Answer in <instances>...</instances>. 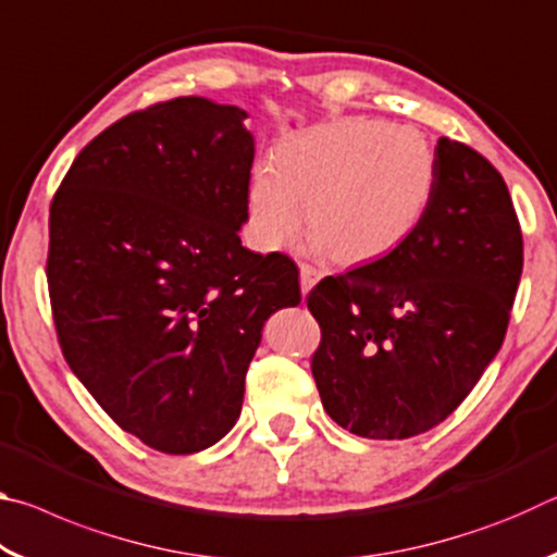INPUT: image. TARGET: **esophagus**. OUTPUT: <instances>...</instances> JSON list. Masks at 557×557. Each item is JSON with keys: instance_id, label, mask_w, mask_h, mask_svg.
<instances>
[{"instance_id": "obj_1", "label": "esophagus", "mask_w": 557, "mask_h": 557, "mask_svg": "<svg viewBox=\"0 0 557 557\" xmlns=\"http://www.w3.org/2000/svg\"><path fill=\"white\" fill-rule=\"evenodd\" d=\"M322 280V270L309 265V262H299V287H301V295H307L309 289H312L317 282Z\"/></svg>"}]
</instances>
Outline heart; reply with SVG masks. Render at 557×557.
<instances>
[{
	"label": "heart",
	"mask_w": 557,
	"mask_h": 557,
	"mask_svg": "<svg viewBox=\"0 0 557 557\" xmlns=\"http://www.w3.org/2000/svg\"><path fill=\"white\" fill-rule=\"evenodd\" d=\"M435 191V152L420 132L342 120L287 143L250 188V235L280 250L305 221L336 262L375 260L418 228Z\"/></svg>",
	"instance_id": "obj_1"
}]
</instances>
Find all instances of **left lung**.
Instances as JSON below:
<instances>
[{"mask_svg":"<svg viewBox=\"0 0 557 557\" xmlns=\"http://www.w3.org/2000/svg\"><path fill=\"white\" fill-rule=\"evenodd\" d=\"M521 270L523 235L504 176L440 137L418 228L307 297L322 329L312 375L329 418L369 440L440 425L502 348Z\"/></svg>","mask_w":557,"mask_h":557,"instance_id":"8db88e82","label":"left lung"}]
</instances>
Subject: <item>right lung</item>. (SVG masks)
Masks as SVG:
<instances>
[{
  "label": "right lung",
  "mask_w": 557,
  "mask_h": 557,
  "mask_svg": "<svg viewBox=\"0 0 557 557\" xmlns=\"http://www.w3.org/2000/svg\"><path fill=\"white\" fill-rule=\"evenodd\" d=\"M248 112L174 98L83 147L51 201L49 297L71 371L152 449L194 455L238 420L265 319L297 265L240 245Z\"/></svg>",
  "instance_id": "right-lung-1"
}]
</instances>
